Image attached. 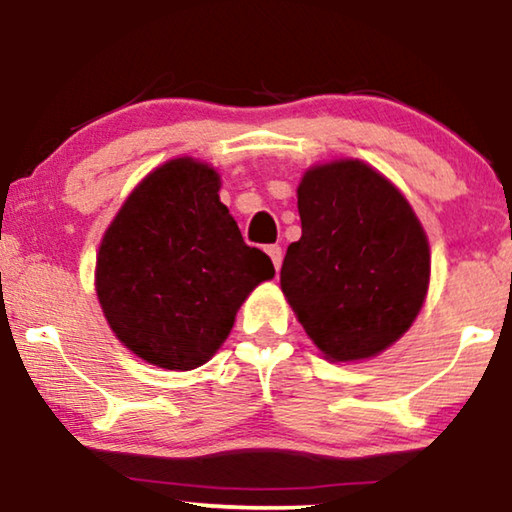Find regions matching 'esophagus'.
<instances>
[{"label": "esophagus", "mask_w": 512, "mask_h": 512, "mask_svg": "<svg viewBox=\"0 0 512 512\" xmlns=\"http://www.w3.org/2000/svg\"><path fill=\"white\" fill-rule=\"evenodd\" d=\"M268 256L272 258V263H275V268L279 270V265H282V247H279V244H270L268 249Z\"/></svg>", "instance_id": "34e87169"}]
</instances>
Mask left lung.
<instances>
[{"label":"left lung","instance_id":"obj_1","mask_svg":"<svg viewBox=\"0 0 512 512\" xmlns=\"http://www.w3.org/2000/svg\"><path fill=\"white\" fill-rule=\"evenodd\" d=\"M303 235L279 282L331 361H359L401 338L422 310L429 240L401 191L361 160L314 165L298 186Z\"/></svg>","mask_w":512,"mask_h":512}]
</instances>
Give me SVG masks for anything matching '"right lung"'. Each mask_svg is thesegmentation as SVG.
I'll return each mask as SVG.
<instances>
[{"label": "right lung", "instance_id": "right-lung-1", "mask_svg": "<svg viewBox=\"0 0 512 512\" xmlns=\"http://www.w3.org/2000/svg\"><path fill=\"white\" fill-rule=\"evenodd\" d=\"M214 167L167 160L139 181L102 237L95 289L116 338L146 363L193 370L228 338L251 291L275 277L219 200Z\"/></svg>", "mask_w": 512, "mask_h": 512}]
</instances>
